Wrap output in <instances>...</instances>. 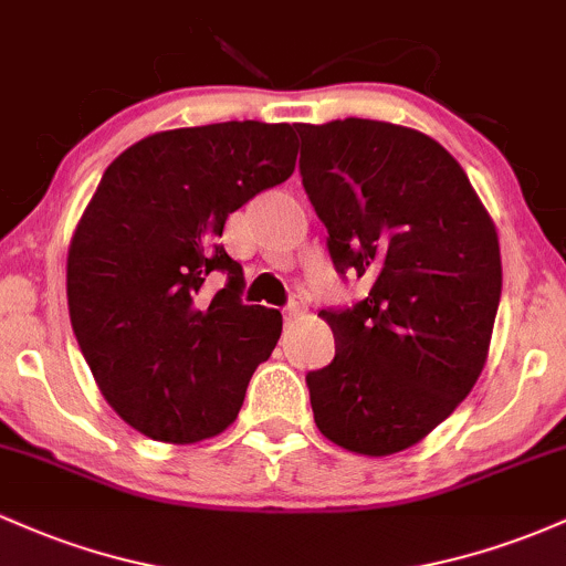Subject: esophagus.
<instances>
[{
    "label": "esophagus",
    "mask_w": 566,
    "mask_h": 566,
    "mask_svg": "<svg viewBox=\"0 0 566 566\" xmlns=\"http://www.w3.org/2000/svg\"><path fill=\"white\" fill-rule=\"evenodd\" d=\"M306 301H303L301 295H293L290 297V303L287 306H284V316H287V319H295V316H301V314H306Z\"/></svg>",
    "instance_id": "34e87169"
}]
</instances>
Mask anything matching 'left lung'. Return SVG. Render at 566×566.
Wrapping results in <instances>:
<instances>
[{"label":"left lung","mask_w":566,"mask_h":566,"mask_svg":"<svg viewBox=\"0 0 566 566\" xmlns=\"http://www.w3.org/2000/svg\"><path fill=\"white\" fill-rule=\"evenodd\" d=\"M297 134L335 271L370 282L352 308L319 314L335 357L306 376L314 421L354 454H397L449 419L486 365L502 293L494 222L427 134L363 117Z\"/></svg>","instance_id":"8db88e82"}]
</instances>
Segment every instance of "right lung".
Instances as JSON below:
<instances>
[{
  "mask_svg": "<svg viewBox=\"0 0 566 566\" xmlns=\"http://www.w3.org/2000/svg\"><path fill=\"white\" fill-rule=\"evenodd\" d=\"M295 158L290 123L231 120L153 134L104 171L72 235L66 297L104 400L136 432L198 443L239 416L282 314L241 303L244 271L217 239Z\"/></svg>",
  "mask_w": 566,
  "mask_h": 566,
  "instance_id": "1",
  "label": "right lung"
}]
</instances>
